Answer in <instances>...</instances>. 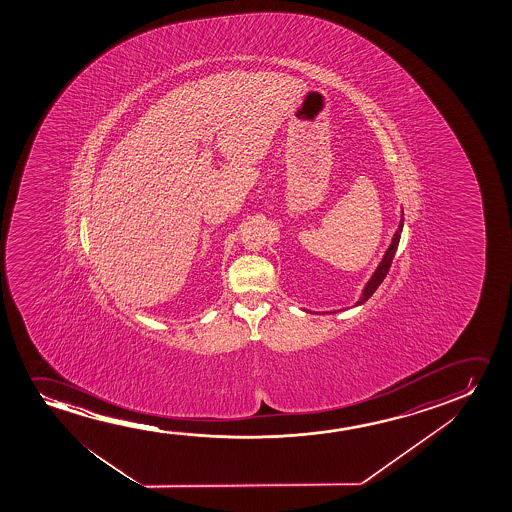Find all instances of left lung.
I'll return each mask as SVG.
<instances>
[{
    "instance_id": "8db88e82",
    "label": "left lung",
    "mask_w": 512,
    "mask_h": 512,
    "mask_svg": "<svg viewBox=\"0 0 512 512\" xmlns=\"http://www.w3.org/2000/svg\"><path fill=\"white\" fill-rule=\"evenodd\" d=\"M404 215V213H402ZM402 227H404V218H400L399 229L395 231L393 234L392 245L388 246V250H386L385 257L383 260L379 262L378 269L374 271V274L371 276V280L367 281V285H365L364 292H362V297H360V301H357L355 306H360V304H364L369 297H371L376 290H378L379 285L383 283V280L386 278V274L390 271V266H392L393 255L397 252V246H399L400 241V232H402Z\"/></svg>"
}]
</instances>
